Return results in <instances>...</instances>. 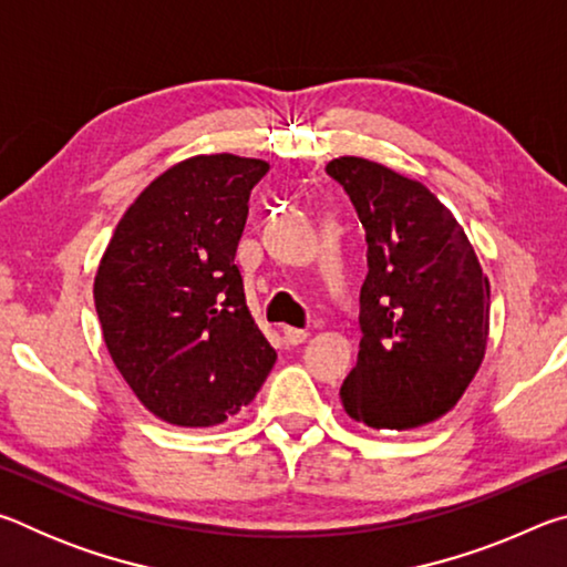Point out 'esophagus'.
Wrapping results in <instances>:
<instances>
[{
  "label": "esophagus",
  "instance_id": "34e87169",
  "mask_svg": "<svg viewBox=\"0 0 567 567\" xmlns=\"http://www.w3.org/2000/svg\"><path fill=\"white\" fill-rule=\"evenodd\" d=\"M282 334H285V340L290 342V344H302L307 338H310V332L297 330V328H285Z\"/></svg>",
  "mask_w": 567,
  "mask_h": 567
}]
</instances>
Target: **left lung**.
<instances>
[{"label": "left lung", "mask_w": 567, "mask_h": 567, "mask_svg": "<svg viewBox=\"0 0 567 567\" xmlns=\"http://www.w3.org/2000/svg\"><path fill=\"white\" fill-rule=\"evenodd\" d=\"M328 175L364 227L360 358L342 408L375 430H412L447 415L485 360L491 280L455 215L422 182L344 155Z\"/></svg>", "instance_id": "obj_1"}]
</instances>
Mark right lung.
<instances>
[{"label":"right lung","mask_w":567,"mask_h":567,"mask_svg":"<svg viewBox=\"0 0 567 567\" xmlns=\"http://www.w3.org/2000/svg\"><path fill=\"white\" fill-rule=\"evenodd\" d=\"M265 159L195 155L122 215L94 275L107 352L142 405L177 427H215L255 400L277 352L235 265Z\"/></svg>","instance_id":"right-lung-1"}]
</instances>
